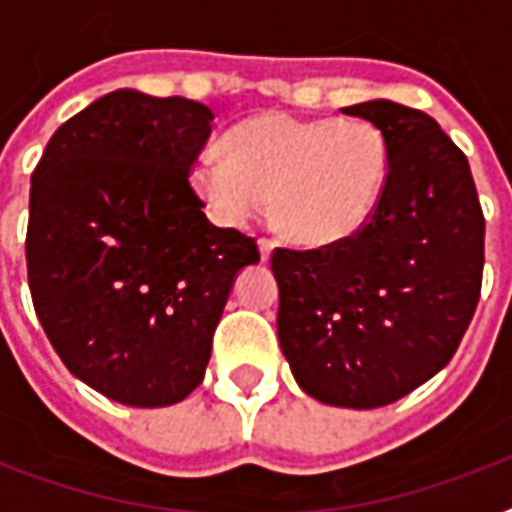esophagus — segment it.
I'll list each match as a JSON object with an SVG mask.
<instances>
[{"mask_svg":"<svg viewBox=\"0 0 512 512\" xmlns=\"http://www.w3.org/2000/svg\"><path fill=\"white\" fill-rule=\"evenodd\" d=\"M257 244H260V260H268V257H271V252H273V247H276V241H271V239H260L257 241Z\"/></svg>","mask_w":512,"mask_h":512,"instance_id":"1","label":"esophagus"}]
</instances>
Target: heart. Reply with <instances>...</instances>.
<instances>
[{"instance_id": "obj_1", "label": "heart", "mask_w": 512, "mask_h": 512, "mask_svg": "<svg viewBox=\"0 0 512 512\" xmlns=\"http://www.w3.org/2000/svg\"><path fill=\"white\" fill-rule=\"evenodd\" d=\"M225 156L204 154L191 185L225 225L247 223L268 204L284 236L329 247L356 236L388 177V146L361 119L260 114L223 138Z\"/></svg>"}]
</instances>
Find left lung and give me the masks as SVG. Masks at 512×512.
<instances>
[{
	"mask_svg": "<svg viewBox=\"0 0 512 512\" xmlns=\"http://www.w3.org/2000/svg\"><path fill=\"white\" fill-rule=\"evenodd\" d=\"M342 114L372 122L388 177L356 236L276 249L279 342L321 404H393L452 361L481 297L484 212L470 164L436 119L393 100Z\"/></svg>",
	"mask_w": 512,
	"mask_h": 512,
	"instance_id": "8db88e82",
	"label": "left lung"
}]
</instances>
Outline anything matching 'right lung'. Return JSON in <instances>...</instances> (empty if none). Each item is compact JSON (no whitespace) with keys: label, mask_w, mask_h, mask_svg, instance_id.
Wrapping results in <instances>:
<instances>
[{"label":"right lung","mask_w":512,"mask_h":512,"mask_svg":"<svg viewBox=\"0 0 512 512\" xmlns=\"http://www.w3.org/2000/svg\"><path fill=\"white\" fill-rule=\"evenodd\" d=\"M212 119L196 100L108 92L60 124L31 175L34 311L68 372L119 404L199 388L233 279L260 260L188 183Z\"/></svg>","instance_id":"obj_1"}]
</instances>
